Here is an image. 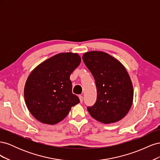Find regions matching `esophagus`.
<instances>
[{
  "mask_svg": "<svg viewBox=\"0 0 160 160\" xmlns=\"http://www.w3.org/2000/svg\"><path fill=\"white\" fill-rule=\"evenodd\" d=\"M79 99H80V102H81V103L83 102V97L82 96V95H79Z\"/></svg>",
  "mask_w": 160,
  "mask_h": 160,
  "instance_id": "34e87169",
  "label": "esophagus"
}]
</instances>
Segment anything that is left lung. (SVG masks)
I'll return each mask as SVG.
<instances>
[{"mask_svg": "<svg viewBox=\"0 0 160 160\" xmlns=\"http://www.w3.org/2000/svg\"><path fill=\"white\" fill-rule=\"evenodd\" d=\"M83 60L95 81L97 101L88 110L103 123L119 122L128 114L133 99V88L128 72L118 59L102 51L85 52Z\"/></svg>", "mask_w": 160, "mask_h": 160, "instance_id": "left-lung-1", "label": "left lung"}]
</instances>
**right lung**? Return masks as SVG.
Returning a JSON list of instances; mask_svg holds the SVG:
<instances>
[{
  "instance_id": "right-lung-1",
  "label": "right lung",
  "mask_w": 160,
  "mask_h": 160,
  "mask_svg": "<svg viewBox=\"0 0 160 160\" xmlns=\"http://www.w3.org/2000/svg\"><path fill=\"white\" fill-rule=\"evenodd\" d=\"M77 53L62 52L42 62L28 75L24 89L27 107L32 115L45 124L54 125L78 104L72 93L70 75L81 63Z\"/></svg>"
}]
</instances>
